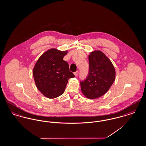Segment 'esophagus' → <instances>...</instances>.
Instances as JSON below:
<instances>
[{
	"label": "esophagus",
	"mask_w": 146,
	"mask_h": 146,
	"mask_svg": "<svg viewBox=\"0 0 146 146\" xmlns=\"http://www.w3.org/2000/svg\"><path fill=\"white\" fill-rule=\"evenodd\" d=\"M78 74V71H76V72H74V74L75 75V76H77Z\"/></svg>",
	"instance_id": "esophagus-1"
}]
</instances>
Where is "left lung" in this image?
<instances>
[{"instance_id":"left-lung-1","label":"left lung","mask_w":146,"mask_h":146,"mask_svg":"<svg viewBox=\"0 0 146 146\" xmlns=\"http://www.w3.org/2000/svg\"><path fill=\"white\" fill-rule=\"evenodd\" d=\"M89 73L86 79L80 83L84 95L89 99L102 96L108 91L115 78V70L111 60L100 50L89 55Z\"/></svg>"}]
</instances>
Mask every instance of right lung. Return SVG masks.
<instances>
[{"instance_id":"add662e5","label":"right lung","mask_w":146,"mask_h":146,"mask_svg":"<svg viewBox=\"0 0 146 146\" xmlns=\"http://www.w3.org/2000/svg\"><path fill=\"white\" fill-rule=\"evenodd\" d=\"M67 50L50 49L37 60L33 70L35 85L42 94L49 98L62 95L70 78L74 77L68 63L63 60Z\"/></svg>"}]
</instances>
